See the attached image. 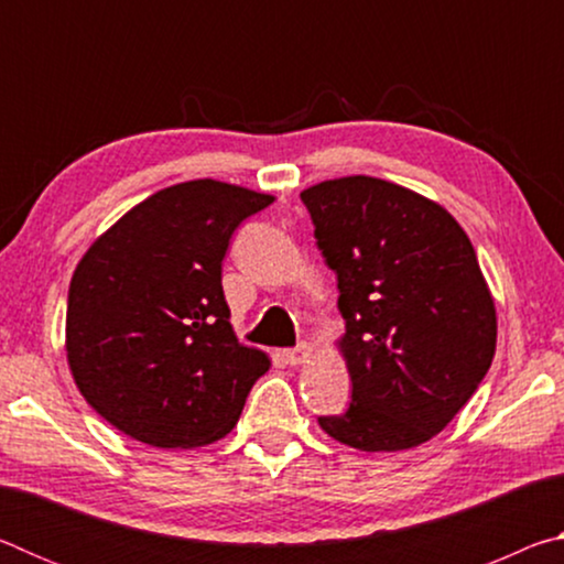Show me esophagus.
Here are the masks:
<instances>
[{"mask_svg":"<svg viewBox=\"0 0 564 564\" xmlns=\"http://www.w3.org/2000/svg\"><path fill=\"white\" fill-rule=\"evenodd\" d=\"M283 356H285V362H289V366H301V362L311 356V346H308V343H299V346L285 350Z\"/></svg>","mask_w":564,"mask_h":564,"instance_id":"esophagus-1","label":"esophagus"}]
</instances>
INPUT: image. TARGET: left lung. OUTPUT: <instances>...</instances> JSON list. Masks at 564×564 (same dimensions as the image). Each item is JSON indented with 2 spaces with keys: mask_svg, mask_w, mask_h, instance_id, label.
Instances as JSON below:
<instances>
[{
  "mask_svg": "<svg viewBox=\"0 0 564 564\" xmlns=\"http://www.w3.org/2000/svg\"><path fill=\"white\" fill-rule=\"evenodd\" d=\"M336 273L352 383L330 437L366 453L405 451L451 423L490 370L492 295L470 238L443 206L373 176L301 194Z\"/></svg>",
  "mask_w": 564,
  "mask_h": 564,
  "instance_id": "8db88e82",
  "label": "left lung"
}]
</instances>
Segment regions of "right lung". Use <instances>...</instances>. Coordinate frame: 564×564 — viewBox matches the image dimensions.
<instances>
[{"mask_svg": "<svg viewBox=\"0 0 564 564\" xmlns=\"http://www.w3.org/2000/svg\"><path fill=\"white\" fill-rule=\"evenodd\" d=\"M271 204L212 178L169 186L76 265L66 358L82 395L117 431L194 447L236 425L269 358L236 340L221 265L236 228Z\"/></svg>", "mask_w": 564, "mask_h": 564, "instance_id": "right-lung-1", "label": "right lung"}]
</instances>
